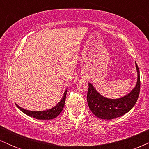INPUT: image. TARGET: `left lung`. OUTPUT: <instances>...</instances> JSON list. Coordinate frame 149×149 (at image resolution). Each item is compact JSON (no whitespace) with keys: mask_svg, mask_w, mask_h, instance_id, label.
Listing matches in <instances>:
<instances>
[{"mask_svg":"<svg viewBox=\"0 0 149 149\" xmlns=\"http://www.w3.org/2000/svg\"><path fill=\"white\" fill-rule=\"evenodd\" d=\"M137 81L134 88L125 96L118 99H110L103 96L89 83L87 100L90 111L97 118L111 120L123 116L132 109L139 97L140 91V76L137 64L135 62Z\"/></svg>","mask_w":149,"mask_h":149,"instance_id":"left-lung-1","label":"left lung"}]
</instances>
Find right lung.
<instances>
[{
	"label": "right lung",
	"instance_id": "1",
	"mask_svg": "<svg viewBox=\"0 0 149 149\" xmlns=\"http://www.w3.org/2000/svg\"><path fill=\"white\" fill-rule=\"evenodd\" d=\"M66 92H67V88L65 90L64 95H63L61 100L59 101V102L57 105L54 106V107L51 108V109H47V110L45 111H30L26 110V109H23L21 107L17 105V104L16 106L19 109L22 111L26 115L30 116V117L35 118L36 119L38 120H52L57 118L61 112L62 111L63 109H64L65 101H66Z\"/></svg>",
	"mask_w": 149,
	"mask_h": 149
}]
</instances>
